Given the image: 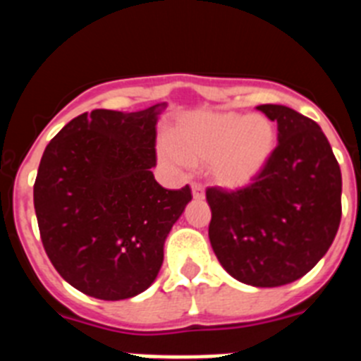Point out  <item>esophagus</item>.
<instances>
[{
	"instance_id": "obj_1",
	"label": "esophagus",
	"mask_w": 361,
	"mask_h": 361,
	"mask_svg": "<svg viewBox=\"0 0 361 361\" xmlns=\"http://www.w3.org/2000/svg\"><path fill=\"white\" fill-rule=\"evenodd\" d=\"M191 193H193V199L202 200L204 199V186L200 183L191 184Z\"/></svg>"
}]
</instances>
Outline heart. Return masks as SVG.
Listing matches in <instances>:
<instances>
[{
	"mask_svg": "<svg viewBox=\"0 0 361 361\" xmlns=\"http://www.w3.org/2000/svg\"><path fill=\"white\" fill-rule=\"evenodd\" d=\"M279 130L262 114H200L183 121L171 132L162 159L190 164L209 162L220 186L238 190L266 170L275 153Z\"/></svg>",
	"mask_w": 361,
	"mask_h": 361,
	"instance_id": "obj_1",
	"label": "heart"
}]
</instances>
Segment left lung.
I'll use <instances>...</instances> for the list:
<instances>
[{
  "instance_id": "left-lung-1",
  "label": "left lung",
  "mask_w": 361,
  "mask_h": 361,
  "mask_svg": "<svg viewBox=\"0 0 361 361\" xmlns=\"http://www.w3.org/2000/svg\"><path fill=\"white\" fill-rule=\"evenodd\" d=\"M257 108L276 121L279 145L251 184L206 190L208 231L233 279L279 288L309 273L333 244L342 219V171L314 121L282 104Z\"/></svg>"
}]
</instances>
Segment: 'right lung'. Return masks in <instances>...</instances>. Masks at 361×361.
Listing matches in <instances>:
<instances>
[{"label": "right lung", "instance_id": "1", "mask_svg": "<svg viewBox=\"0 0 361 361\" xmlns=\"http://www.w3.org/2000/svg\"><path fill=\"white\" fill-rule=\"evenodd\" d=\"M157 106L81 114L41 157L34 208L43 247L57 273L94 298H132L152 286L191 200L188 184L164 190L152 173Z\"/></svg>", "mask_w": 361, "mask_h": 361}]
</instances>
